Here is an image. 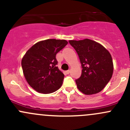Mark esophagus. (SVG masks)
<instances>
[{
  "instance_id": "1",
  "label": "esophagus",
  "mask_w": 130,
  "mask_h": 130,
  "mask_svg": "<svg viewBox=\"0 0 130 130\" xmlns=\"http://www.w3.org/2000/svg\"><path fill=\"white\" fill-rule=\"evenodd\" d=\"M66 73H67V74H69V73H70V70H67V71H66Z\"/></svg>"
}]
</instances>
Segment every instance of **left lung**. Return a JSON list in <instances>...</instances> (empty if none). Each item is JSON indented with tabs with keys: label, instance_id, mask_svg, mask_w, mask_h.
Here are the masks:
<instances>
[{
	"label": "left lung",
	"instance_id": "obj_1",
	"mask_svg": "<svg viewBox=\"0 0 130 130\" xmlns=\"http://www.w3.org/2000/svg\"><path fill=\"white\" fill-rule=\"evenodd\" d=\"M82 65V74L75 80L77 88L86 95L101 91L113 73V63L109 52L99 43L89 39L70 40Z\"/></svg>",
	"mask_w": 130,
	"mask_h": 130
}]
</instances>
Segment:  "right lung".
<instances>
[{"label": "right lung", "mask_w": 130, "mask_h": 130, "mask_svg": "<svg viewBox=\"0 0 130 130\" xmlns=\"http://www.w3.org/2000/svg\"><path fill=\"white\" fill-rule=\"evenodd\" d=\"M68 42L65 40L41 41L34 44L21 61L23 73L30 86L42 94H50L60 88L64 74L58 69L56 55Z\"/></svg>", "instance_id": "add662e5"}]
</instances>
